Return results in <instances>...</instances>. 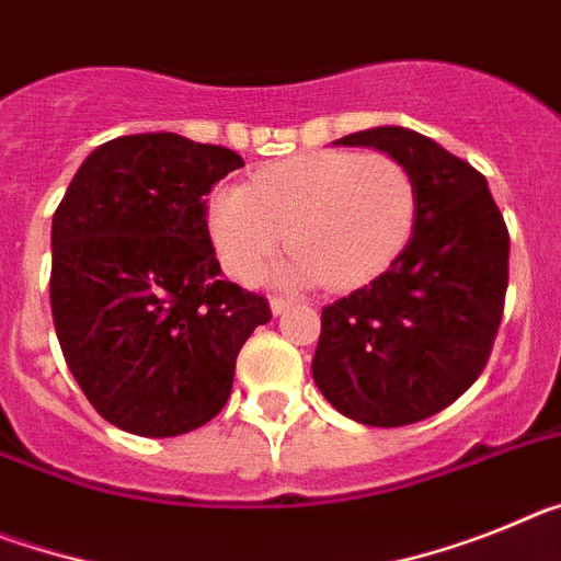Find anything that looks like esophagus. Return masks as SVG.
Masks as SVG:
<instances>
[{
  "label": "esophagus",
  "mask_w": 561,
  "mask_h": 561,
  "mask_svg": "<svg viewBox=\"0 0 561 561\" xmlns=\"http://www.w3.org/2000/svg\"><path fill=\"white\" fill-rule=\"evenodd\" d=\"M289 306H291V300H289V297H272V300H270V309H272V314H284V311L286 309H289Z\"/></svg>",
  "instance_id": "obj_1"
}]
</instances>
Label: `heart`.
I'll list each match as a JSON object with an SVG mask.
<instances>
[{
  "label": "heart",
  "mask_w": 561,
  "mask_h": 561,
  "mask_svg": "<svg viewBox=\"0 0 561 561\" xmlns=\"http://www.w3.org/2000/svg\"><path fill=\"white\" fill-rule=\"evenodd\" d=\"M413 219V176L379 151L300 153L257 171L250 187L216 191L207 210L213 244L238 280H255L291 232L300 250L280 277L336 289L379 275L408 244Z\"/></svg>",
  "instance_id": "heart-1"
}]
</instances>
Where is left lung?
Listing matches in <instances>:
<instances>
[{
  "label": "left lung",
  "instance_id": "8db88e82",
  "mask_svg": "<svg viewBox=\"0 0 561 561\" xmlns=\"http://www.w3.org/2000/svg\"><path fill=\"white\" fill-rule=\"evenodd\" d=\"M336 146L376 148L408 168L415 219L388 272L325 306L311 374L342 415L404 427L449 408L485 368L508 230L483 173L413 128H365Z\"/></svg>",
  "mask_w": 561,
  "mask_h": 561
}]
</instances>
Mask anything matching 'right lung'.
<instances>
[{
  "mask_svg": "<svg viewBox=\"0 0 561 561\" xmlns=\"http://www.w3.org/2000/svg\"><path fill=\"white\" fill-rule=\"evenodd\" d=\"M244 165L171 131L89 153L53 216L49 306L92 408L146 438L191 433L230 399L236 356L270 323L261 295L221 275L205 196Z\"/></svg>",
  "mask_w": 561,
  "mask_h": 561,
  "instance_id": "1",
  "label": "right lung"
}]
</instances>
